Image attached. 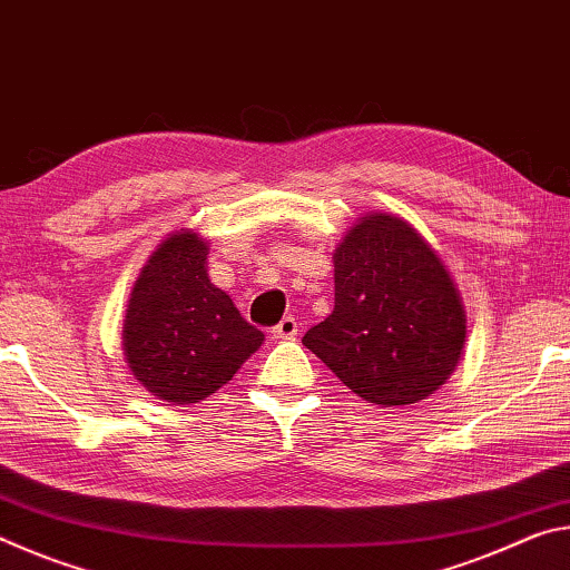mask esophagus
Returning a JSON list of instances; mask_svg holds the SVG:
<instances>
[{
  "label": "esophagus",
  "instance_id": "obj_1",
  "mask_svg": "<svg viewBox=\"0 0 570 570\" xmlns=\"http://www.w3.org/2000/svg\"><path fill=\"white\" fill-rule=\"evenodd\" d=\"M296 334H298V322L294 320V316H284V320L272 330L274 340H294Z\"/></svg>",
  "mask_w": 570,
  "mask_h": 570
}]
</instances>
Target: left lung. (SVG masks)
Masks as SVG:
<instances>
[{
  "label": "left lung",
  "instance_id": "obj_1",
  "mask_svg": "<svg viewBox=\"0 0 570 570\" xmlns=\"http://www.w3.org/2000/svg\"><path fill=\"white\" fill-rule=\"evenodd\" d=\"M465 324L438 250L400 216L370 214L334 250V312L302 342L362 400L397 407L455 372Z\"/></svg>",
  "mask_w": 570,
  "mask_h": 570
}]
</instances>
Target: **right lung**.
<instances>
[{"mask_svg":"<svg viewBox=\"0 0 570 570\" xmlns=\"http://www.w3.org/2000/svg\"><path fill=\"white\" fill-rule=\"evenodd\" d=\"M208 244L180 228L153 250L122 322L130 372L153 397L196 404L234 377L264 334L210 284Z\"/></svg>","mask_w":570,"mask_h":570,"instance_id":"1","label":"right lung"}]
</instances>
